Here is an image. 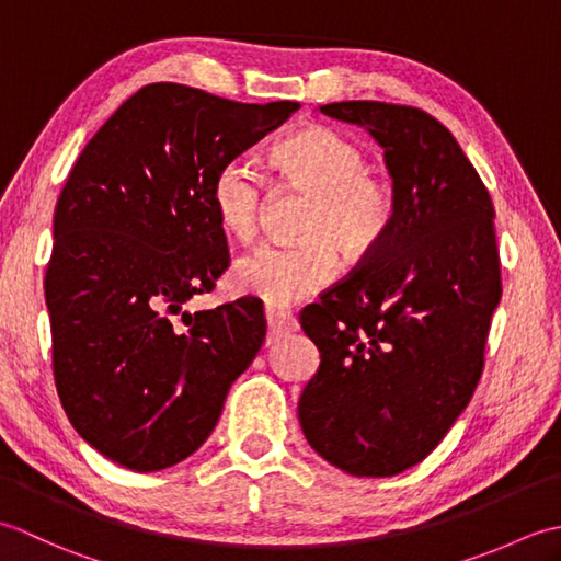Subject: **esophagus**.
I'll list each match as a JSON object with an SVG mask.
<instances>
[{
  "label": "esophagus",
  "mask_w": 561,
  "mask_h": 561,
  "mask_svg": "<svg viewBox=\"0 0 561 561\" xmlns=\"http://www.w3.org/2000/svg\"><path fill=\"white\" fill-rule=\"evenodd\" d=\"M265 318H267V344L277 342L282 335L296 330V320L289 313L277 311V308H265Z\"/></svg>",
  "instance_id": "34e87169"
}]
</instances>
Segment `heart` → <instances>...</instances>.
Returning <instances> with one entry per match:
<instances>
[{"instance_id":"obj_1","label":"heart","mask_w":561,"mask_h":561,"mask_svg":"<svg viewBox=\"0 0 561 561\" xmlns=\"http://www.w3.org/2000/svg\"><path fill=\"white\" fill-rule=\"evenodd\" d=\"M274 161L289 185L308 193L299 224L304 241L262 243L236 260L231 284L272 308L299 304L335 279L340 248L350 260L371 257L396 221L398 197L386 178L368 171V153L328 125H311L284 139ZM219 229L248 241L257 231L265 183L245 157L226 159L209 185Z\"/></svg>"}]
</instances>
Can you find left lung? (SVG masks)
<instances>
[{
  "instance_id": "left-lung-1",
  "label": "left lung",
  "mask_w": 561,
  "mask_h": 561,
  "mask_svg": "<svg viewBox=\"0 0 561 561\" xmlns=\"http://www.w3.org/2000/svg\"><path fill=\"white\" fill-rule=\"evenodd\" d=\"M383 147L398 209L386 241L299 320L320 366L299 400L308 444L354 478L422 462L468 408L502 299L494 205L460 145L412 105H320Z\"/></svg>"
}]
</instances>
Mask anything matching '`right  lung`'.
Masks as SVG:
<instances>
[{"instance_id":"right-lung-1","label":"right lung","mask_w":561,"mask_h":561,"mask_svg":"<svg viewBox=\"0 0 561 561\" xmlns=\"http://www.w3.org/2000/svg\"><path fill=\"white\" fill-rule=\"evenodd\" d=\"M299 108L149 83L91 137L59 193L45 272L57 396L79 436L123 468L195 453L265 342L255 299L183 306L229 267L214 173Z\"/></svg>"}]
</instances>
